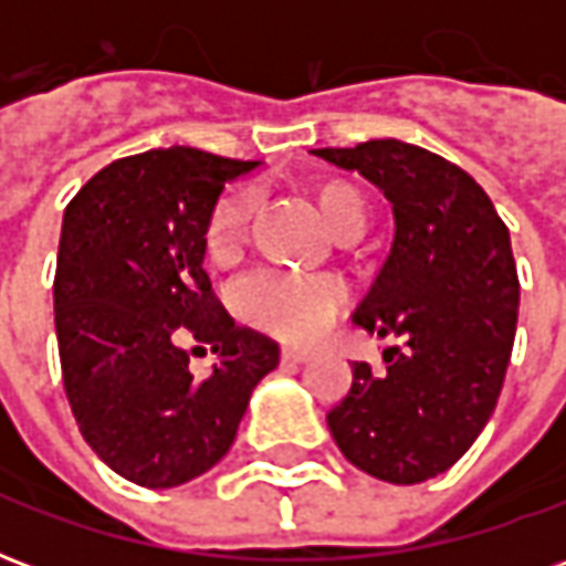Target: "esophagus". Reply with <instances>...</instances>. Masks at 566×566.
I'll return each mask as SVG.
<instances>
[{"mask_svg": "<svg viewBox=\"0 0 566 566\" xmlns=\"http://www.w3.org/2000/svg\"><path fill=\"white\" fill-rule=\"evenodd\" d=\"M282 364H306L308 360V352L303 348H282Z\"/></svg>", "mask_w": 566, "mask_h": 566, "instance_id": "1", "label": "esophagus"}]
</instances>
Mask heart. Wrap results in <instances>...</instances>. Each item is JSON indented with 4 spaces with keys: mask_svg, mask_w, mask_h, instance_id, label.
Here are the masks:
<instances>
[{
    "mask_svg": "<svg viewBox=\"0 0 566 566\" xmlns=\"http://www.w3.org/2000/svg\"><path fill=\"white\" fill-rule=\"evenodd\" d=\"M312 199L336 239L364 233L369 206L364 190L345 178H321L312 185ZM258 211V190L251 185L230 187L218 197L206 218L202 242L218 266L242 258ZM348 284L336 275H294L282 270H260L235 284L233 308L248 327L287 343H312L348 306Z\"/></svg>",
    "mask_w": 566,
    "mask_h": 566,
    "instance_id": "obj_1",
    "label": "heart"
}]
</instances>
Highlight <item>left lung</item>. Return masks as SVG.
I'll list each match as a JSON object with an SVG mask.
<instances>
[{
  "instance_id": "1",
  "label": "left lung",
  "mask_w": 566,
  "mask_h": 566,
  "mask_svg": "<svg viewBox=\"0 0 566 566\" xmlns=\"http://www.w3.org/2000/svg\"><path fill=\"white\" fill-rule=\"evenodd\" d=\"M357 169L394 209V245L355 324L400 336L385 369L352 367V388L327 412L357 470L394 485L446 473L497 406L518 321L510 230L473 175L409 142L318 148Z\"/></svg>"
}]
</instances>
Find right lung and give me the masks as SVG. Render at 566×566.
I'll return each mask as SVG.
<instances>
[{
	"label": "right lung",
	"instance_id": "right-lung-1",
	"mask_svg": "<svg viewBox=\"0 0 566 566\" xmlns=\"http://www.w3.org/2000/svg\"><path fill=\"white\" fill-rule=\"evenodd\" d=\"M254 160L157 148L108 163L63 214L54 275L60 367L81 437L142 488L197 479L230 451L279 345L235 327L214 296L206 218ZM211 342L197 380L177 339Z\"/></svg>",
	"mask_w": 566,
	"mask_h": 566
}]
</instances>
